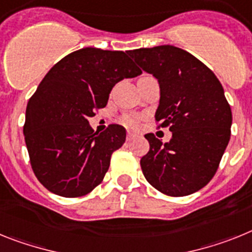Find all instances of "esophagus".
<instances>
[{"label":"esophagus","instance_id":"1","mask_svg":"<svg viewBox=\"0 0 252 252\" xmlns=\"http://www.w3.org/2000/svg\"><path fill=\"white\" fill-rule=\"evenodd\" d=\"M134 137H135V134H134V133H132V132H128V134H126V141H128V142L133 141V139H134Z\"/></svg>","mask_w":252,"mask_h":252}]
</instances>
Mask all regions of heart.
I'll list each match as a JSON object with an SVG mask.
<instances>
[{
	"instance_id": "b5f03b06",
	"label": "heart",
	"mask_w": 252,
	"mask_h": 252,
	"mask_svg": "<svg viewBox=\"0 0 252 252\" xmlns=\"http://www.w3.org/2000/svg\"><path fill=\"white\" fill-rule=\"evenodd\" d=\"M122 123L128 126V128H135L138 126V118L134 117V115H130V114H126L122 118Z\"/></svg>"
}]
</instances>
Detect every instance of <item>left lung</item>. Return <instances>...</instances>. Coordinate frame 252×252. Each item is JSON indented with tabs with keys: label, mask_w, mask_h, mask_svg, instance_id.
<instances>
[{
	"label": "left lung",
	"mask_w": 252,
	"mask_h": 252,
	"mask_svg": "<svg viewBox=\"0 0 252 252\" xmlns=\"http://www.w3.org/2000/svg\"><path fill=\"white\" fill-rule=\"evenodd\" d=\"M135 63L159 84L158 128L170 142L146 134L150 151L141 158L144 178L168 196H185L204 188L217 172L231 137L232 111L216 74L187 50L174 45L130 52Z\"/></svg>",
	"instance_id": "obj_1"
}]
</instances>
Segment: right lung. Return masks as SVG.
Segmentation results:
<instances>
[{
	"label": "right lung",
	"instance_id": "right-lung-1",
	"mask_svg": "<svg viewBox=\"0 0 252 252\" xmlns=\"http://www.w3.org/2000/svg\"><path fill=\"white\" fill-rule=\"evenodd\" d=\"M128 52L82 48L60 61L45 74L28 102L25 143L35 176L49 191L78 198L102 181L114 151L126 132L110 124L94 132L89 118L106 106L110 91L141 69Z\"/></svg>",
	"mask_w": 252,
	"mask_h": 252
}]
</instances>
